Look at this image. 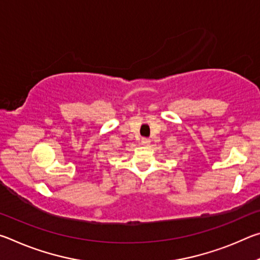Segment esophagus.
Segmentation results:
<instances>
[{"label": "esophagus", "instance_id": "1", "mask_svg": "<svg viewBox=\"0 0 260 260\" xmlns=\"http://www.w3.org/2000/svg\"><path fill=\"white\" fill-rule=\"evenodd\" d=\"M141 142H142V144H144V146H146V144L150 143V140H149V139H142V140H141Z\"/></svg>", "mask_w": 260, "mask_h": 260}]
</instances>
